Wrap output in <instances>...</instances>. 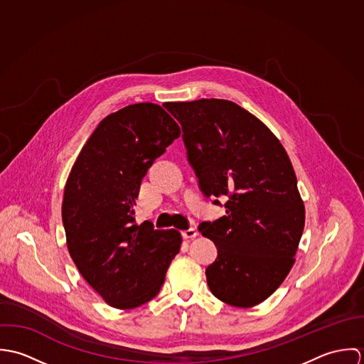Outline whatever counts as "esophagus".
I'll list each match as a JSON object with an SVG mask.
<instances>
[{
    "label": "esophagus",
    "mask_w": 364,
    "mask_h": 364,
    "mask_svg": "<svg viewBox=\"0 0 364 364\" xmlns=\"http://www.w3.org/2000/svg\"><path fill=\"white\" fill-rule=\"evenodd\" d=\"M196 235H198V232H196V230H195V228H189V230H183V231H182V237H183L185 240L195 238Z\"/></svg>",
    "instance_id": "1"
}]
</instances>
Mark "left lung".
<instances>
[{"mask_svg":"<svg viewBox=\"0 0 364 364\" xmlns=\"http://www.w3.org/2000/svg\"><path fill=\"white\" fill-rule=\"evenodd\" d=\"M165 107L182 126L202 192L228 198L225 215L199 225L218 251L206 269L208 287L230 306H258L287 277L304 230L291 161L270 129L240 105L211 98Z\"/></svg>","mask_w":364,"mask_h":364,"instance_id":"1","label":"left lung"}]
</instances>
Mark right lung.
<instances>
[{
	"mask_svg": "<svg viewBox=\"0 0 364 364\" xmlns=\"http://www.w3.org/2000/svg\"><path fill=\"white\" fill-rule=\"evenodd\" d=\"M179 136L159 105H129L98 124L70 171L61 206L67 248L110 307L130 310L154 299L181 250L178 230L134 218L141 179Z\"/></svg>",
	"mask_w": 364,
	"mask_h": 364,
	"instance_id": "obj_1",
	"label": "right lung"
}]
</instances>
